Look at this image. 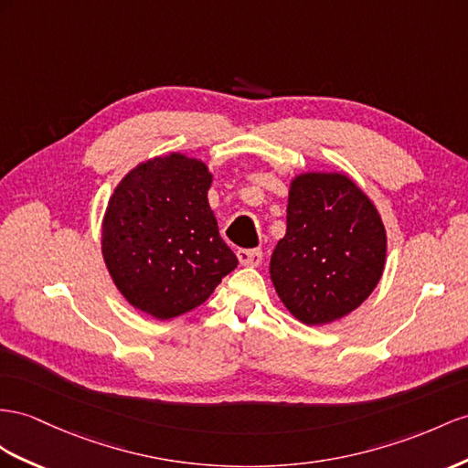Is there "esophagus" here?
Instances as JSON below:
<instances>
[{"label":"esophagus","instance_id":"1","mask_svg":"<svg viewBox=\"0 0 468 468\" xmlns=\"http://www.w3.org/2000/svg\"><path fill=\"white\" fill-rule=\"evenodd\" d=\"M237 259L243 267H259L262 261V253L259 249H239Z\"/></svg>","mask_w":468,"mask_h":468}]
</instances>
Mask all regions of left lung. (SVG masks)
Returning <instances> with one entry per match:
<instances>
[{"instance_id": "left-lung-1", "label": "left lung", "mask_w": 468, "mask_h": 468, "mask_svg": "<svg viewBox=\"0 0 468 468\" xmlns=\"http://www.w3.org/2000/svg\"><path fill=\"white\" fill-rule=\"evenodd\" d=\"M388 255L376 203L342 172L291 179L286 233L271 257V281L286 310L306 326L348 316L374 292Z\"/></svg>"}]
</instances>
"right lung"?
Wrapping results in <instances>:
<instances>
[{"label": "right lung", "mask_w": 468, "mask_h": 468, "mask_svg": "<svg viewBox=\"0 0 468 468\" xmlns=\"http://www.w3.org/2000/svg\"><path fill=\"white\" fill-rule=\"evenodd\" d=\"M209 165L154 155L120 179L101 231L104 265L128 304L155 320L191 313L239 261L209 207Z\"/></svg>", "instance_id": "add662e5"}]
</instances>
